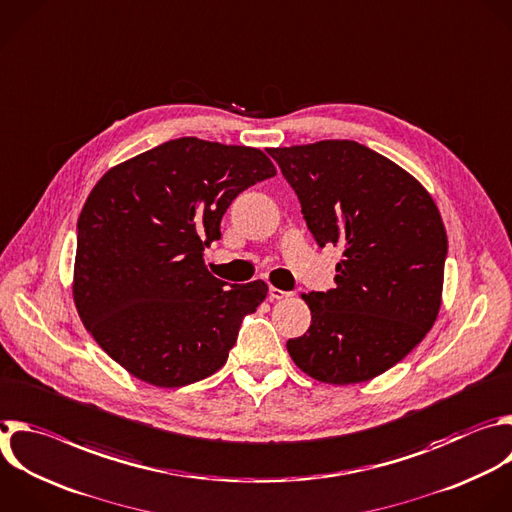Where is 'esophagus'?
<instances>
[{
	"instance_id": "esophagus-1",
	"label": "esophagus",
	"mask_w": 512,
	"mask_h": 512,
	"mask_svg": "<svg viewBox=\"0 0 512 512\" xmlns=\"http://www.w3.org/2000/svg\"><path fill=\"white\" fill-rule=\"evenodd\" d=\"M293 293L291 291H283V289H277L273 285H269V297L271 299H289Z\"/></svg>"
}]
</instances>
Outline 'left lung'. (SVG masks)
<instances>
[{
    "instance_id": "left-lung-1",
    "label": "left lung",
    "mask_w": 512,
    "mask_h": 512,
    "mask_svg": "<svg viewBox=\"0 0 512 512\" xmlns=\"http://www.w3.org/2000/svg\"><path fill=\"white\" fill-rule=\"evenodd\" d=\"M319 247L344 251L335 289L303 293L309 329L287 342L325 384L368 382L404 360L438 317L448 239L428 191L354 140L269 148Z\"/></svg>"
}]
</instances>
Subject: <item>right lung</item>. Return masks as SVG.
I'll return each instance as SVG.
<instances>
[{"mask_svg": "<svg viewBox=\"0 0 512 512\" xmlns=\"http://www.w3.org/2000/svg\"><path fill=\"white\" fill-rule=\"evenodd\" d=\"M277 170L251 146L168 140L96 183L78 219L74 303L96 344L134 378L181 388L221 370L263 281L213 277L205 249L233 199Z\"/></svg>", "mask_w": 512, "mask_h": 512, "instance_id": "obj_1", "label": "right lung"}]
</instances>
